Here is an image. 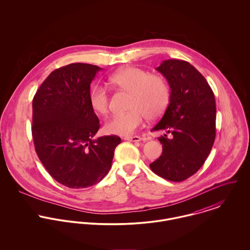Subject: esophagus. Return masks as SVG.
<instances>
[{
    "label": "esophagus",
    "instance_id": "34e87169",
    "mask_svg": "<svg viewBox=\"0 0 250 250\" xmlns=\"http://www.w3.org/2000/svg\"><path fill=\"white\" fill-rule=\"evenodd\" d=\"M124 140H125V141H129V142H133V143H139V142H141L143 139H142L141 137L135 136V137H125Z\"/></svg>",
    "mask_w": 250,
    "mask_h": 250
}]
</instances>
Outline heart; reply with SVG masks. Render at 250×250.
<instances>
[{
    "instance_id": "obj_1",
    "label": "heart",
    "mask_w": 250,
    "mask_h": 250,
    "mask_svg": "<svg viewBox=\"0 0 250 250\" xmlns=\"http://www.w3.org/2000/svg\"><path fill=\"white\" fill-rule=\"evenodd\" d=\"M109 83L131 92L130 111L115 114L104 126L107 134L129 136L141 128L146 116L150 119L160 117L170 101V88L167 80L157 74H149L142 68L128 66L114 72ZM90 107L99 115L108 111L107 89L94 85L89 93Z\"/></svg>"
}]
</instances>
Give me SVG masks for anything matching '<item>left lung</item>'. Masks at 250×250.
<instances>
[{
  "label": "left lung",
  "mask_w": 250,
  "mask_h": 250,
  "mask_svg": "<svg viewBox=\"0 0 250 250\" xmlns=\"http://www.w3.org/2000/svg\"><path fill=\"white\" fill-rule=\"evenodd\" d=\"M156 69L168 82L170 101L152 129L166 134L158 138L163 153L150 168L162 178L181 182L197 172L212 150L216 114L214 92L188 62L167 60Z\"/></svg>",
  "instance_id": "left-lung-1"
}]
</instances>
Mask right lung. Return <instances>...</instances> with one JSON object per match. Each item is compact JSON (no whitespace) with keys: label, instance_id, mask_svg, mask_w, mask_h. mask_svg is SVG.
<instances>
[{"label":"right lung","instance_id":"add662e5","mask_svg":"<svg viewBox=\"0 0 250 250\" xmlns=\"http://www.w3.org/2000/svg\"><path fill=\"white\" fill-rule=\"evenodd\" d=\"M99 66L71 63L52 72L33 100L32 133L36 154L49 174L62 185L87 188L111 167L117 136L93 137L99 119L89 104L90 83Z\"/></svg>","mask_w":250,"mask_h":250}]
</instances>
